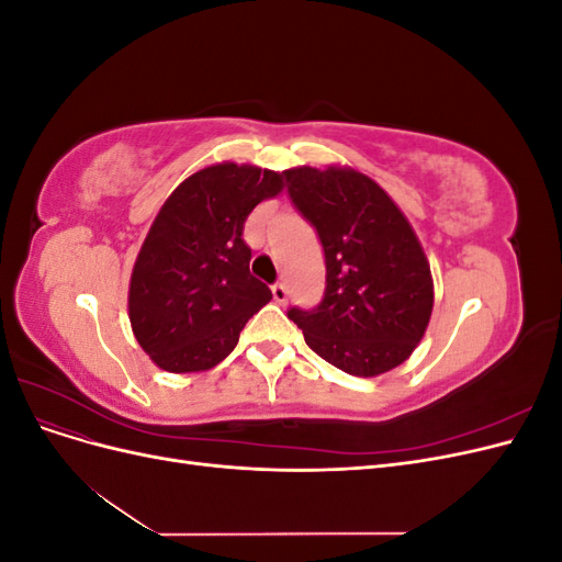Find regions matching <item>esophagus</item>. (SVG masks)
<instances>
[{"instance_id":"obj_1","label":"esophagus","mask_w":562,"mask_h":562,"mask_svg":"<svg viewBox=\"0 0 562 562\" xmlns=\"http://www.w3.org/2000/svg\"><path fill=\"white\" fill-rule=\"evenodd\" d=\"M271 295H274V300L279 304H285L288 302V288L283 283H274V285H271Z\"/></svg>"}]
</instances>
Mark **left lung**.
<instances>
[{"mask_svg":"<svg viewBox=\"0 0 562 562\" xmlns=\"http://www.w3.org/2000/svg\"><path fill=\"white\" fill-rule=\"evenodd\" d=\"M288 194L326 252V293L293 307L321 359L356 378H378L415 351L434 310V279L417 234L391 196L347 166L283 171Z\"/></svg>","mask_w":562,"mask_h":562,"instance_id":"obj_1","label":"left lung"}]
</instances>
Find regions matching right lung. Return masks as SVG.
I'll list each match as a JSON object with an SVG mask.
<instances>
[{
	"label": "right lung",
	"mask_w": 562,
	"mask_h": 562,
	"mask_svg": "<svg viewBox=\"0 0 562 562\" xmlns=\"http://www.w3.org/2000/svg\"><path fill=\"white\" fill-rule=\"evenodd\" d=\"M281 190L283 173L223 161L182 180L166 199L128 288L133 335L161 370H211L271 300L250 274L241 234L250 211Z\"/></svg>",
	"instance_id": "add662e5"
}]
</instances>
